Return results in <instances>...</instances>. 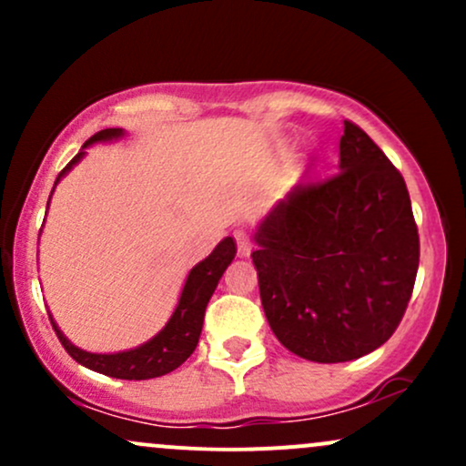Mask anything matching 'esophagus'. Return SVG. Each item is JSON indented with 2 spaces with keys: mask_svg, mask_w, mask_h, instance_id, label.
Returning <instances> with one entry per match:
<instances>
[{
  "mask_svg": "<svg viewBox=\"0 0 466 466\" xmlns=\"http://www.w3.org/2000/svg\"><path fill=\"white\" fill-rule=\"evenodd\" d=\"M234 240H237V248H238V254L240 256H248L249 249H251V240H249V234L245 232V229H234Z\"/></svg>",
  "mask_w": 466,
  "mask_h": 466,
  "instance_id": "esophagus-1",
  "label": "esophagus"
}]
</instances>
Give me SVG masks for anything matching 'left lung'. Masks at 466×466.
Returning <instances> with one entry per match:
<instances>
[{
    "label": "left lung",
    "mask_w": 466,
    "mask_h": 466,
    "mask_svg": "<svg viewBox=\"0 0 466 466\" xmlns=\"http://www.w3.org/2000/svg\"><path fill=\"white\" fill-rule=\"evenodd\" d=\"M254 240L267 322L302 360H360L403 319L419 228L403 175L355 122L344 120L333 177L296 186Z\"/></svg>",
    "instance_id": "1"
}]
</instances>
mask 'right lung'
Segmentation results:
<instances>
[{
	"label": "right lung",
	"instance_id": "1",
	"mask_svg": "<svg viewBox=\"0 0 466 466\" xmlns=\"http://www.w3.org/2000/svg\"><path fill=\"white\" fill-rule=\"evenodd\" d=\"M125 136L122 129H103L96 136L89 137L83 144L78 155H74V159L66 168L58 173L55 186L61 181L63 175L67 170H72L74 164H78L83 159L85 148L92 147L94 142H106L116 140V137ZM55 192V190H52ZM50 206V201H47ZM234 256H237V243L232 237L223 238L221 243L212 249V254L206 260H201L199 265H195L190 269L188 278H186V285L181 289V296L175 313L170 315L168 324L159 330L153 339H148L147 344L137 346V349L125 350V352H114V355H103V352H87L78 346H74L66 335L61 333L55 319L50 318L52 326H55L58 341L63 344V349L67 350V355L72 360H76L80 366L89 368L106 377L116 379H129V381H142V379H155L162 377V374L173 372L175 368H179L192 350L199 344V335L203 329V315H206V307L210 302L212 293L221 280L223 271L228 269V265L232 263Z\"/></svg>",
	"mask_w": 466,
	"mask_h": 466
}]
</instances>
